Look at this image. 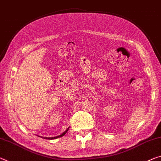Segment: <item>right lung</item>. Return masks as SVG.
Returning <instances> with one entry per match:
<instances>
[{
    "mask_svg": "<svg viewBox=\"0 0 161 161\" xmlns=\"http://www.w3.org/2000/svg\"><path fill=\"white\" fill-rule=\"evenodd\" d=\"M69 128H70V127H68V129H67V130L65 131V132L62 133V134H61L60 135L57 136V137H42V138H43V139H46V140H54V139H57V138H58V137H63V136L65 135L66 134V132H68V131ZM39 137H40V136H39Z\"/></svg>",
    "mask_w": 161,
    "mask_h": 161,
    "instance_id": "obj_1",
    "label": "right lung"
}]
</instances>
